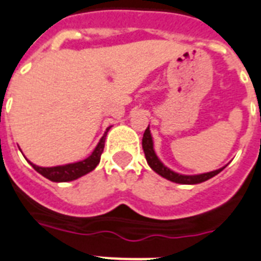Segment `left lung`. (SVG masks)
I'll use <instances>...</instances> for the list:
<instances>
[{"instance_id": "obj_1", "label": "left lung", "mask_w": 261, "mask_h": 261, "mask_svg": "<svg viewBox=\"0 0 261 261\" xmlns=\"http://www.w3.org/2000/svg\"><path fill=\"white\" fill-rule=\"evenodd\" d=\"M143 149L144 153H145L146 163L149 165L157 174H160L161 177L167 178L169 181L177 182V184H200V182H204L206 180L212 178L213 176H216L217 173H220L224 168L220 169H216V171L206 172V173H200V174H181L177 173V172L172 171L168 167H165L161 160L157 157L156 152L153 149V140H152V135H150L149 125L145 129L143 136Z\"/></svg>"}]
</instances>
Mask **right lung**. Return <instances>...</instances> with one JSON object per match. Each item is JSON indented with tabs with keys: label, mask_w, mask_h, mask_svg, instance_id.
I'll return each mask as SVG.
<instances>
[{
	"label": "right lung",
	"mask_w": 261,
	"mask_h": 261,
	"mask_svg": "<svg viewBox=\"0 0 261 261\" xmlns=\"http://www.w3.org/2000/svg\"><path fill=\"white\" fill-rule=\"evenodd\" d=\"M111 129V126L107 129V132L104 136L101 137L98 141L97 146L92 152L89 157H87L85 160L77 161V163H72V164H65V165H57V167H38V165L30 163L29 164L36 169L40 174H42L44 177L49 178L50 181L55 182H66V181H73L76 178L81 177L84 174L89 173L98 165L101 159V153L104 152V145H105V137H107L108 130Z\"/></svg>",
	"instance_id": "1"
}]
</instances>
